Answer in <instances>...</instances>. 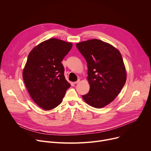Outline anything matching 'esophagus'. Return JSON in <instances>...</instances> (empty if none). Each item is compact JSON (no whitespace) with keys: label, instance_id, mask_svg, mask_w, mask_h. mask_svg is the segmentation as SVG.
<instances>
[{"label":"esophagus","instance_id":"1","mask_svg":"<svg viewBox=\"0 0 151 151\" xmlns=\"http://www.w3.org/2000/svg\"><path fill=\"white\" fill-rule=\"evenodd\" d=\"M80 80H78L77 81H75V82H74V84H78V83H80Z\"/></svg>","mask_w":151,"mask_h":151}]
</instances>
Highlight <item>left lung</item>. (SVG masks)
Segmentation results:
<instances>
[{"instance_id": "obj_1", "label": "left lung", "mask_w": 151, "mask_h": 151, "mask_svg": "<svg viewBox=\"0 0 151 151\" xmlns=\"http://www.w3.org/2000/svg\"><path fill=\"white\" fill-rule=\"evenodd\" d=\"M76 46L88 63L90 90L83 99L93 108H104L115 99L125 83L122 55L113 45L97 39L78 43Z\"/></svg>"}]
</instances>
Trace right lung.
<instances>
[{
	"instance_id": "add662e5",
	"label": "right lung",
	"mask_w": 151,
	"mask_h": 151,
	"mask_svg": "<svg viewBox=\"0 0 151 151\" xmlns=\"http://www.w3.org/2000/svg\"><path fill=\"white\" fill-rule=\"evenodd\" d=\"M72 45L50 38L35 46L29 54L22 71L23 80L32 99L44 110L59 105L70 87L61 62Z\"/></svg>"
}]
</instances>
